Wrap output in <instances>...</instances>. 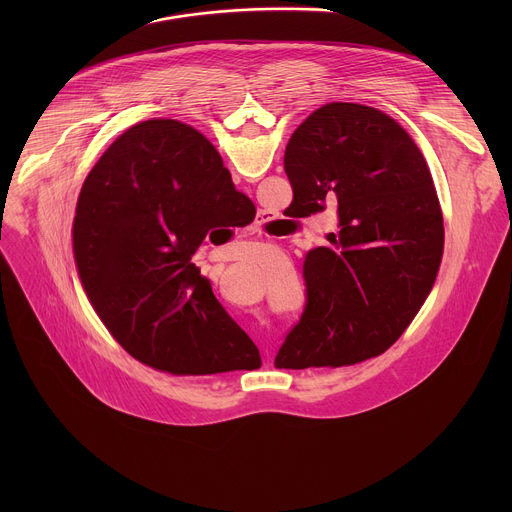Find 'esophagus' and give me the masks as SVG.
<instances>
[{"label": "esophagus", "mask_w": 512, "mask_h": 512, "mask_svg": "<svg viewBox=\"0 0 512 512\" xmlns=\"http://www.w3.org/2000/svg\"><path fill=\"white\" fill-rule=\"evenodd\" d=\"M261 221H263V216H261Z\"/></svg>", "instance_id": "1"}]
</instances>
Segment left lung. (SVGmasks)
Segmentation results:
<instances>
[{"label": "left lung", "mask_w": 512, "mask_h": 512, "mask_svg": "<svg viewBox=\"0 0 512 512\" xmlns=\"http://www.w3.org/2000/svg\"><path fill=\"white\" fill-rule=\"evenodd\" d=\"M289 212L336 208L330 247L304 261L306 306L277 369L340 367L385 352L411 324L440 269L444 216L423 154L379 109L330 103L291 135Z\"/></svg>", "instance_id": "8db88e82"}]
</instances>
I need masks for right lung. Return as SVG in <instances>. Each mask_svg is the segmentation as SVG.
<instances>
[{"mask_svg": "<svg viewBox=\"0 0 512 512\" xmlns=\"http://www.w3.org/2000/svg\"><path fill=\"white\" fill-rule=\"evenodd\" d=\"M245 198L214 145L174 119L133 125L95 164L72 245L93 308L131 356L174 375L261 367L257 346L192 263Z\"/></svg>", "mask_w": 512, "mask_h": 512, "instance_id": "right-lung-1", "label": "right lung"}]
</instances>
